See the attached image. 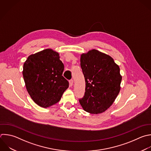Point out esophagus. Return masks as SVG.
Here are the masks:
<instances>
[{"instance_id":"34e87169","label":"esophagus","mask_w":151,"mask_h":151,"mask_svg":"<svg viewBox=\"0 0 151 151\" xmlns=\"http://www.w3.org/2000/svg\"><path fill=\"white\" fill-rule=\"evenodd\" d=\"M73 83H74V81H73V80H70L69 81V84H70V86H72L73 85Z\"/></svg>"}]
</instances>
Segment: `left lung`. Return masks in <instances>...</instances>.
Wrapping results in <instances>:
<instances>
[{
    "instance_id": "1",
    "label": "left lung",
    "mask_w": 151,
    "mask_h": 151,
    "mask_svg": "<svg viewBox=\"0 0 151 151\" xmlns=\"http://www.w3.org/2000/svg\"><path fill=\"white\" fill-rule=\"evenodd\" d=\"M86 81L84 96L79 99L83 109L91 114L104 112L113 104L120 90V68L109 55L96 50L81 55Z\"/></svg>"
}]
</instances>
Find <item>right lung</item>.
I'll list each match as a JSON object with an SVG mask.
<instances>
[{"label": "right lung", "mask_w": 151, "mask_h": 151, "mask_svg": "<svg viewBox=\"0 0 151 151\" xmlns=\"http://www.w3.org/2000/svg\"><path fill=\"white\" fill-rule=\"evenodd\" d=\"M64 69L59 54L51 49L28 57L22 74L27 90L35 103L47 108L60 101L69 86L63 76Z\"/></svg>", "instance_id": "add662e5"}]
</instances>
